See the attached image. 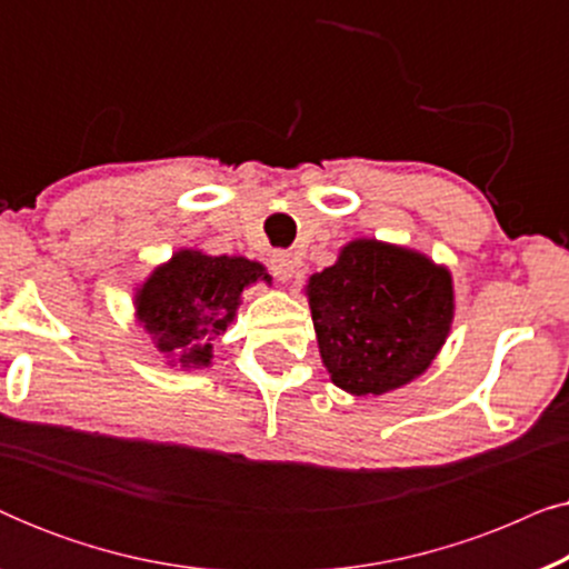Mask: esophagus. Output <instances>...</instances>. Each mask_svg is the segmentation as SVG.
<instances>
[{
	"instance_id": "esophagus-1",
	"label": "esophagus",
	"mask_w": 569,
	"mask_h": 569,
	"mask_svg": "<svg viewBox=\"0 0 569 569\" xmlns=\"http://www.w3.org/2000/svg\"><path fill=\"white\" fill-rule=\"evenodd\" d=\"M269 269H271V274L279 279V282H287V279L295 274L292 253L274 251V253H271V259H269Z\"/></svg>"
}]
</instances>
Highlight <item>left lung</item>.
<instances>
[{"mask_svg": "<svg viewBox=\"0 0 569 569\" xmlns=\"http://www.w3.org/2000/svg\"><path fill=\"white\" fill-rule=\"evenodd\" d=\"M318 349L347 393L380 396L430 368L453 323V279L409 248L372 238L308 279Z\"/></svg>", "mask_w": 569, "mask_h": 569, "instance_id": "obj_1", "label": "left lung"}]
</instances>
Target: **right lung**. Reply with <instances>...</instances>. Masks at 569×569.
<instances>
[{
  "label": "right lung",
  "instance_id": "1",
  "mask_svg": "<svg viewBox=\"0 0 569 569\" xmlns=\"http://www.w3.org/2000/svg\"><path fill=\"white\" fill-rule=\"evenodd\" d=\"M259 279L271 282L261 263L243 256H207L183 248L137 290V321L170 362L209 368L212 341L232 323L246 287Z\"/></svg>",
  "mask_w": 569,
  "mask_h": 569
}]
</instances>
